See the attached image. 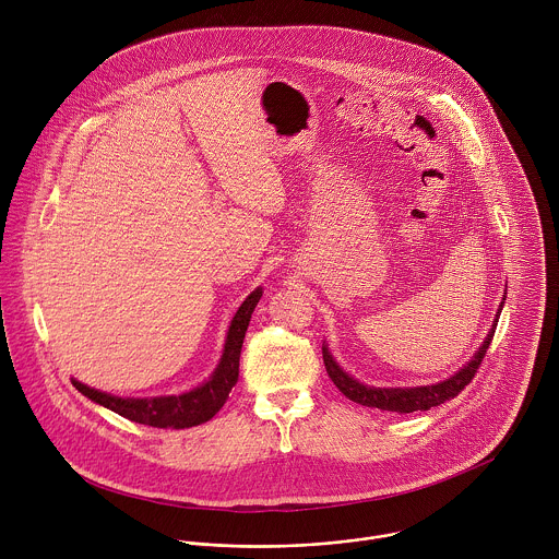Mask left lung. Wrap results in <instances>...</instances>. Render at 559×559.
<instances>
[{
	"label": "left lung",
	"mask_w": 559,
	"mask_h": 559,
	"mask_svg": "<svg viewBox=\"0 0 559 559\" xmlns=\"http://www.w3.org/2000/svg\"><path fill=\"white\" fill-rule=\"evenodd\" d=\"M503 301L497 310V317L492 320V326H490L484 344L476 350V355L456 374H452L450 379H445L441 383L424 385V388H368V385L355 381L350 374H346L331 357L326 344H322V361H324L326 374L346 399L353 400L357 404H364V406H372V408H381V411H390V413H413V411H428L432 406H439L445 400L459 396L465 390V385H469L472 379L476 377L479 364H481V359L490 346V340L495 335V326H497V320L501 314Z\"/></svg>",
	"instance_id": "8db88e82"
}]
</instances>
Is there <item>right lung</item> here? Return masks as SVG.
<instances>
[{"instance_id": "right-lung-1", "label": "right lung", "mask_w": 559, "mask_h": 559, "mask_svg": "<svg viewBox=\"0 0 559 559\" xmlns=\"http://www.w3.org/2000/svg\"><path fill=\"white\" fill-rule=\"evenodd\" d=\"M262 297V288L258 286L242 304H240L235 319L230 322L228 337L224 344V355L215 372L206 383L200 388L180 394V396H160V399H120L94 388H87L73 379V385L80 390L85 399L144 426L153 428H191L198 424L209 421L228 399L233 388L239 381L240 348L242 337L249 326V319Z\"/></svg>"}]
</instances>
